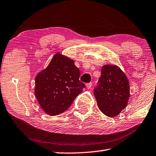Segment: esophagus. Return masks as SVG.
I'll return each instance as SVG.
<instances>
[{
	"label": "esophagus",
	"mask_w": 156,
	"mask_h": 156,
	"mask_svg": "<svg viewBox=\"0 0 156 156\" xmlns=\"http://www.w3.org/2000/svg\"><path fill=\"white\" fill-rule=\"evenodd\" d=\"M92 83H87L86 84V87H87V89H90V88H91V87H92Z\"/></svg>",
	"instance_id": "34e87169"
}]
</instances>
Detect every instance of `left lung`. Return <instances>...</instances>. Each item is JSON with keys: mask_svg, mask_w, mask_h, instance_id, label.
Returning <instances> with one entry per match:
<instances>
[{"mask_svg": "<svg viewBox=\"0 0 156 156\" xmlns=\"http://www.w3.org/2000/svg\"><path fill=\"white\" fill-rule=\"evenodd\" d=\"M94 94L99 109L107 116L115 117L127 106L130 98L128 79L119 67L106 64L102 67Z\"/></svg>", "mask_w": 156, "mask_h": 156, "instance_id": "1", "label": "left lung"}]
</instances>
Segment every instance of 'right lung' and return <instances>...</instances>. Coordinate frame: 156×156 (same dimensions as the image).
<instances>
[{"instance_id": "obj_1", "label": "right lung", "mask_w": 156, "mask_h": 156, "mask_svg": "<svg viewBox=\"0 0 156 156\" xmlns=\"http://www.w3.org/2000/svg\"><path fill=\"white\" fill-rule=\"evenodd\" d=\"M74 62L57 53L47 68L35 77V96L42 109L49 115H57L68 109L86 87L79 81L80 71Z\"/></svg>"}]
</instances>
